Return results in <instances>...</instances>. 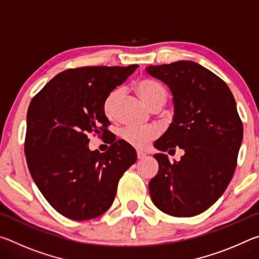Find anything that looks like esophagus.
I'll use <instances>...</instances> for the list:
<instances>
[{
	"label": "esophagus",
	"mask_w": 259,
	"mask_h": 259,
	"mask_svg": "<svg viewBox=\"0 0 259 259\" xmlns=\"http://www.w3.org/2000/svg\"><path fill=\"white\" fill-rule=\"evenodd\" d=\"M145 156H146L145 153L140 152V151H137V159H138V160H143Z\"/></svg>",
	"instance_id": "34e87169"
}]
</instances>
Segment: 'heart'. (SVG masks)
I'll use <instances>...</instances> for the list:
<instances>
[{"label": "heart", "mask_w": 259, "mask_h": 259, "mask_svg": "<svg viewBox=\"0 0 259 259\" xmlns=\"http://www.w3.org/2000/svg\"><path fill=\"white\" fill-rule=\"evenodd\" d=\"M136 91L148 107L152 109L161 108L168 100V91L165 88L152 78H142L136 83ZM122 97L121 89H114L105 97L103 102V112L109 120L115 119L117 105ZM121 137L124 142L136 148H145L152 140L157 137L155 128H125L122 130Z\"/></svg>", "instance_id": "heart-1"}]
</instances>
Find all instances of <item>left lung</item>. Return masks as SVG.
Listing matches in <instances>:
<instances>
[{
  "label": "left lung",
  "mask_w": 259,
  "mask_h": 259,
  "mask_svg": "<svg viewBox=\"0 0 259 259\" xmlns=\"http://www.w3.org/2000/svg\"><path fill=\"white\" fill-rule=\"evenodd\" d=\"M174 96L171 124L154 144L162 152L184 151L174 163L155 154L159 172L148 184L153 203L174 217L203 212L221 198L233 177L243 125L233 95L216 74L194 61L148 66Z\"/></svg>",
  "instance_id": "1"
}]
</instances>
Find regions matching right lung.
I'll list each match as a JSON object with an SVG mask.
<instances>
[{
	"mask_svg": "<svg viewBox=\"0 0 259 259\" xmlns=\"http://www.w3.org/2000/svg\"><path fill=\"white\" fill-rule=\"evenodd\" d=\"M137 67L66 69L29 104L25 138L29 172L48 202L65 217L87 221L106 212L122 175L137 160L134 147L122 139L105 153L88 146L90 134H111L103 102Z\"/></svg>",
	"mask_w": 259,
	"mask_h": 259,
	"instance_id": "add662e5",
	"label": "right lung"
}]
</instances>
